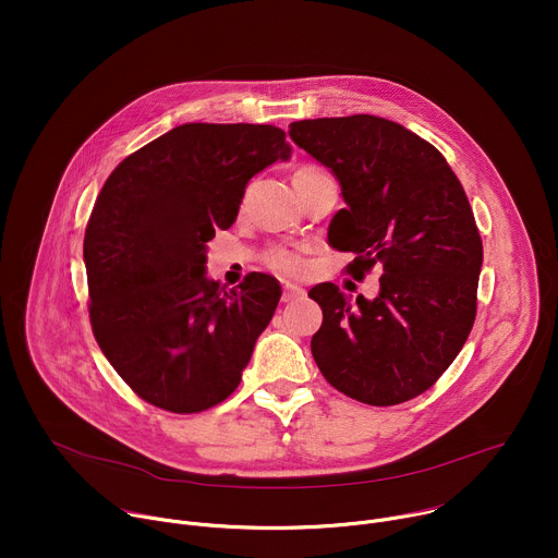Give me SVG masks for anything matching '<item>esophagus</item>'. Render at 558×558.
I'll use <instances>...</instances> for the list:
<instances>
[{"label":"esophagus","instance_id":"1","mask_svg":"<svg viewBox=\"0 0 558 558\" xmlns=\"http://www.w3.org/2000/svg\"><path fill=\"white\" fill-rule=\"evenodd\" d=\"M300 298H304V289H302V287H298V284H284V289H282V302H295V300H300Z\"/></svg>","mask_w":558,"mask_h":558}]
</instances>
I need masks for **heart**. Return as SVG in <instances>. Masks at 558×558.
<instances>
[{
  "label": "heart",
  "instance_id": "1",
  "mask_svg": "<svg viewBox=\"0 0 558 558\" xmlns=\"http://www.w3.org/2000/svg\"><path fill=\"white\" fill-rule=\"evenodd\" d=\"M313 172H317V170H311V168H302V170H298L295 174H313ZM267 265L274 269V271H278V274H282V276H293V274H298L300 271V258L295 256V254H291L289 250H282V247H276V250H271L269 254H267Z\"/></svg>",
  "mask_w": 558,
  "mask_h": 558
}]
</instances>
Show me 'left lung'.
Returning <instances> with one entry per match:
<instances>
[{"label":"left lung","instance_id":"8db88e82","mask_svg":"<svg viewBox=\"0 0 558 558\" xmlns=\"http://www.w3.org/2000/svg\"><path fill=\"white\" fill-rule=\"evenodd\" d=\"M291 141L331 170L347 203L329 245L353 252L349 271L381 265L379 293L351 302L336 284L308 291L323 306L311 353L327 381L371 407L428 390L474 325L484 247L446 158L404 125L353 114L289 125Z\"/></svg>","mask_w":558,"mask_h":558}]
</instances>
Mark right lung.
<instances>
[{"label":"right lung","instance_id":"obj_1","mask_svg":"<svg viewBox=\"0 0 558 558\" xmlns=\"http://www.w3.org/2000/svg\"><path fill=\"white\" fill-rule=\"evenodd\" d=\"M291 145L274 125L185 123L108 177L84 238L95 338L145 402L201 413L238 388L271 323L280 282L207 278V243L229 229L245 187Z\"/></svg>","mask_w":558,"mask_h":558}]
</instances>
